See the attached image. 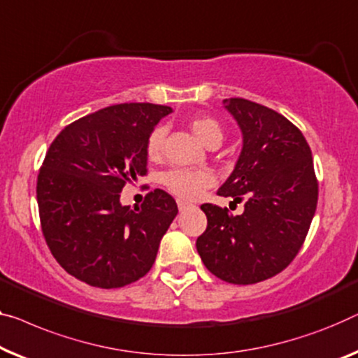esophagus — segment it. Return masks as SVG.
<instances>
[{"instance_id":"obj_1","label":"esophagus","mask_w":358,"mask_h":358,"mask_svg":"<svg viewBox=\"0 0 358 358\" xmlns=\"http://www.w3.org/2000/svg\"><path fill=\"white\" fill-rule=\"evenodd\" d=\"M189 207H191L189 202H186V201H178V209H180V212H183V210H186V209H189Z\"/></svg>"}]
</instances>
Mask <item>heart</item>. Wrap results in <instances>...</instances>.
Masks as SVG:
<instances>
[{"instance_id":"obj_1","label":"heart","mask_w":358,"mask_h":358,"mask_svg":"<svg viewBox=\"0 0 358 358\" xmlns=\"http://www.w3.org/2000/svg\"><path fill=\"white\" fill-rule=\"evenodd\" d=\"M189 128L194 135L204 143L206 146L220 145L223 140V128L217 119L210 115H197L189 120ZM165 131L164 128L157 127L151 131L146 141V156L151 161L161 156L162 143ZM162 185L170 193L181 197V199H196L207 188L213 185V175L209 170H194V169H170L162 173Z\"/></svg>"}]
</instances>
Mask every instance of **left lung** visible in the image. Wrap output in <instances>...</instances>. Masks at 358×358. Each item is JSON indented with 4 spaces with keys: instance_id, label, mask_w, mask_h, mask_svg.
Returning a JSON list of instances; mask_svg holds the SVG:
<instances>
[{
    "instance_id": "1",
    "label": "left lung",
    "mask_w": 358,
    "mask_h": 358,
    "mask_svg": "<svg viewBox=\"0 0 358 358\" xmlns=\"http://www.w3.org/2000/svg\"><path fill=\"white\" fill-rule=\"evenodd\" d=\"M243 133V149L218 196L244 202L241 215L202 204L206 231L196 248L207 270L233 285L280 273L302 248L315 215L318 181L302 131L286 117L243 98L223 99Z\"/></svg>"
}]
</instances>
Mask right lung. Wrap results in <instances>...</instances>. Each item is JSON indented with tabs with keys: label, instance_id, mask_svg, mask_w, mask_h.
Instances as JSON below:
<instances>
[{
	"label": "right lung",
	"instance_id": "add662e5",
	"mask_svg": "<svg viewBox=\"0 0 358 358\" xmlns=\"http://www.w3.org/2000/svg\"><path fill=\"white\" fill-rule=\"evenodd\" d=\"M170 112L151 103L109 106L72 122L48 149L36 181L41 231L77 280L112 289L151 270L177 202L154 189L130 209L120 193L148 173V136Z\"/></svg>",
	"mask_w": 358,
	"mask_h": 358
}]
</instances>
